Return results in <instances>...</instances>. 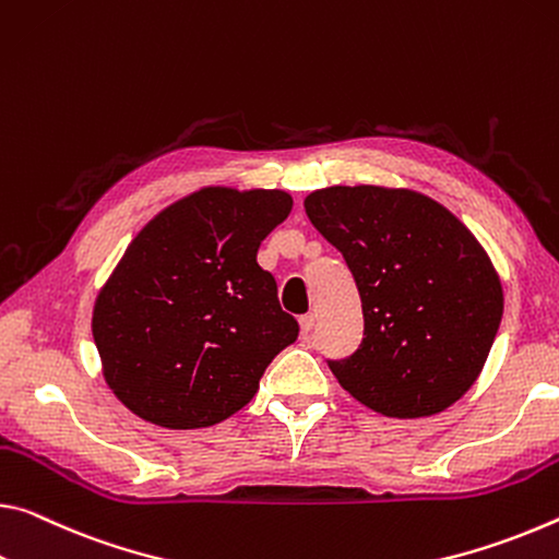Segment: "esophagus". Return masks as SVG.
<instances>
[{"label": "esophagus", "mask_w": 559, "mask_h": 559, "mask_svg": "<svg viewBox=\"0 0 559 559\" xmlns=\"http://www.w3.org/2000/svg\"><path fill=\"white\" fill-rule=\"evenodd\" d=\"M298 323H300V333L308 335V333L313 331V325H316V318H313V313H306V316H300V318H298Z\"/></svg>", "instance_id": "1"}]
</instances>
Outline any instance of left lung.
Returning <instances> with one entry per match:
<instances>
[{
	"mask_svg": "<svg viewBox=\"0 0 559 559\" xmlns=\"http://www.w3.org/2000/svg\"><path fill=\"white\" fill-rule=\"evenodd\" d=\"M343 253L362 304V341L328 358L338 383L391 418L453 405L475 383L502 321V286L475 236L415 191L333 186L304 201Z\"/></svg>",
	"mask_w": 559,
	"mask_h": 559,
	"instance_id": "1",
	"label": "left lung"
}]
</instances>
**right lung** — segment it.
<instances>
[{
	"label": "right lung",
	"mask_w": 559,
	"mask_h": 559,
	"mask_svg": "<svg viewBox=\"0 0 559 559\" xmlns=\"http://www.w3.org/2000/svg\"><path fill=\"white\" fill-rule=\"evenodd\" d=\"M286 191L203 189L148 221L94 306V343L119 401L162 428H209L251 401L298 338L255 253Z\"/></svg>",
	"instance_id": "1"
}]
</instances>
